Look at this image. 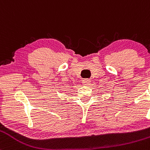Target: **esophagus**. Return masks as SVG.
Returning a JSON list of instances; mask_svg holds the SVG:
<instances>
[{
    "label": "esophagus",
    "instance_id": "esophagus-1",
    "mask_svg": "<svg viewBox=\"0 0 150 150\" xmlns=\"http://www.w3.org/2000/svg\"><path fill=\"white\" fill-rule=\"evenodd\" d=\"M90 82H91V80H89V79H84V80H82V83L83 85L87 86V85H90Z\"/></svg>",
    "mask_w": 150,
    "mask_h": 150
}]
</instances>
